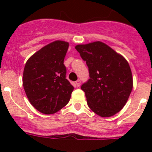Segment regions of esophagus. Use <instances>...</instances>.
Wrapping results in <instances>:
<instances>
[{"instance_id": "1", "label": "esophagus", "mask_w": 152, "mask_h": 152, "mask_svg": "<svg viewBox=\"0 0 152 152\" xmlns=\"http://www.w3.org/2000/svg\"><path fill=\"white\" fill-rule=\"evenodd\" d=\"M75 84H76V87L77 88H79L80 86V80H77L76 82H75Z\"/></svg>"}]
</instances>
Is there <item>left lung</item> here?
Instances as JSON below:
<instances>
[{"mask_svg": "<svg viewBox=\"0 0 152 152\" xmlns=\"http://www.w3.org/2000/svg\"><path fill=\"white\" fill-rule=\"evenodd\" d=\"M75 49L89 68L90 79L81 86L88 107L101 117L113 116L126 105L133 87L128 61L100 41Z\"/></svg>", "mask_w": 152, "mask_h": 152, "instance_id": "1", "label": "left lung"}]
</instances>
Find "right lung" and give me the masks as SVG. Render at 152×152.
<instances>
[{
  "label": "right lung",
  "mask_w": 152,
  "mask_h": 152,
  "mask_svg": "<svg viewBox=\"0 0 152 152\" xmlns=\"http://www.w3.org/2000/svg\"><path fill=\"white\" fill-rule=\"evenodd\" d=\"M68 42L56 40L45 45L26 61L23 85L34 108L46 115L56 113L69 102L74 87L66 79L64 59Z\"/></svg>",
  "instance_id": "add662e5"
}]
</instances>
